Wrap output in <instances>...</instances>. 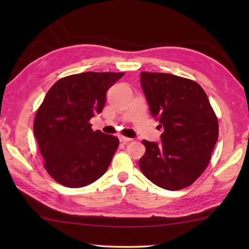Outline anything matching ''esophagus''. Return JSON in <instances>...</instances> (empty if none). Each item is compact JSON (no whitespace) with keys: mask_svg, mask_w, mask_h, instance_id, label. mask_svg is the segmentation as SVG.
I'll return each instance as SVG.
<instances>
[{"mask_svg":"<svg viewBox=\"0 0 249 249\" xmlns=\"http://www.w3.org/2000/svg\"><path fill=\"white\" fill-rule=\"evenodd\" d=\"M119 139H120L121 142H124V143H126V142H129V141L133 140L131 138H127V137H124V136H120Z\"/></svg>","mask_w":249,"mask_h":249,"instance_id":"34e87169","label":"esophagus"}]
</instances>
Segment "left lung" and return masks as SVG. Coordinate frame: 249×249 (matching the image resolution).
Returning a JSON list of instances; mask_svg holds the SVG:
<instances>
[{
    "label": "left lung",
    "mask_w": 249,
    "mask_h": 249,
    "mask_svg": "<svg viewBox=\"0 0 249 249\" xmlns=\"http://www.w3.org/2000/svg\"><path fill=\"white\" fill-rule=\"evenodd\" d=\"M151 114L163 131L161 143L143 140L139 168L152 183L168 190L192 185L208 167L218 139V122L203 89L186 78L140 73Z\"/></svg>",
    "instance_id": "left-lung-1"
}]
</instances>
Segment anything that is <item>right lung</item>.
Returning a JSON list of instances; mask_svg holds the SVG:
<instances>
[{
    "label": "right lung",
    "mask_w": 249,
    "mask_h": 249,
    "mask_svg": "<svg viewBox=\"0 0 249 249\" xmlns=\"http://www.w3.org/2000/svg\"><path fill=\"white\" fill-rule=\"evenodd\" d=\"M124 72L87 71L57 80L34 119V136L47 172L66 187L92 184L107 171L119 139L91 128L106 93Z\"/></svg>",
    "instance_id": "1"
}]
</instances>
